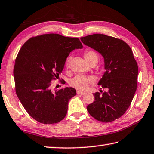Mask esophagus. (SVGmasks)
I'll use <instances>...</instances> for the list:
<instances>
[{"mask_svg":"<svg viewBox=\"0 0 154 154\" xmlns=\"http://www.w3.org/2000/svg\"><path fill=\"white\" fill-rule=\"evenodd\" d=\"M85 94V92H83V91H77V94H78V95H84Z\"/></svg>","mask_w":154,"mask_h":154,"instance_id":"34e87169","label":"esophagus"}]
</instances>
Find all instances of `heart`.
Here are the masks:
<instances>
[{"mask_svg": "<svg viewBox=\"0 0 154 154\" xmlns=\"http://www.w3.org/2000/svg\"><path fill=\"white\" fill-rule=\"evenodd\" d=\"M84 57L87 62L90 64L92 62L97 63L99 59L98 54L94 51L87 50L85 51ZM71 60V57H68L66 61V66H68ZM94 82V79L91 77H84L82 76H78L73 78L70 81V85L72 87L80 90H85L88 88L89 85Z\"/></svg>", "mask_w": 154, "mask_h": 154, "instance_id": "b5f03b06", "label": "heart"}]
</instances>
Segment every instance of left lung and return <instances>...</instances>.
I'll return each mask as SVG.
<instances>
[{"mask_svg":"<svg viewBox=\"0 0 154 154\" xmlns=\"http://www.w3.org/2000/svg\"><path fill=\"white\" fill-rule=\"evenodd\" d=\"M80 40L101 54L105 70L97 84L105 91L94 94L95 101L88 105L87 110L99 121H113L124 115L134 97L138 74L137 63L131 47L122 40L103 34H93Z\"/></svg>","mask_w":154,"mask_h":154,"instance_id":"left-lung-1","label":"left lung"}]
</instances>
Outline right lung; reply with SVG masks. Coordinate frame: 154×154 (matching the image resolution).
<instances>
[{
    "label": "right lung",
    "mask_w": 154,
    "mask_h": 154,
    "mask_svg": "<svg viewBox=\"0 0 154 154\" xmlns=\"http://www.w3.org/2000/svg\"><path fill=\"white\" fill-rule=\"evenodd\" d=\"M82 47L76 37L49 33L32 37L20 49L14 69L16 92L37 121L54 124L65 117L68 102L76 90L66 87L53 91L51 81L59 77L69 53Z\"/></svg>",
    "instance_id": "obj_1"
}]
</instances>
